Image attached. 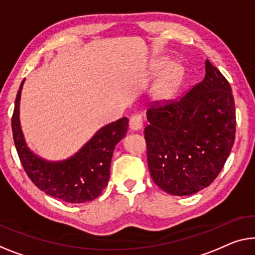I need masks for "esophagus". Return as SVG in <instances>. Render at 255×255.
<instances>
[{"label":"esophagus","mask_w":255,"mask_h":255,"mask_svg":"<svg viewBox=\"0 0 255 255\" xmlns=\"http://www.w3.org/2000/svg\"><path fill=\"white\" fill-rule=\"evenodd\" d=\"M143 127V118L139 115H134L129 120V128L131 130H139Z\"/></svg>","instance_id":"1"}]
</instances>
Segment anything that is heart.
<instances>
[{"mask_svg": "<svg viewBox=\"0 0 255 255\" xmlns=\"http://www.w3.org/2000/svg\"><path fill=\"white\" fill-rule=\"evenodd\" d=\"M164 60H155L153 63V70L158 71L164 66ZM182 79H183V70L177 64H172L167 67L160 78L154 83L151 91L152 100L157 103H166L175 96L180 88Z\"/></svg>", "mask_w": 255, "mask_h": 255, "instance_id": "obj_1", "label": "heart"}]
</instances>
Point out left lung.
I'll use <instances>...</instances> for the list:
<instances>
[{
	"label": "left lung",
	"mask_w": 255,
	"mask_h": 255,
	"mask_svg": "<svg viewBox=\"0 0 255 255\" xmlns=\"http://www.w3.org/2000/svg\"><path fill=\"white\" fill-rule=\"evenodd\" d=\"M205 78L176 101L147 110L144 130L152 180L173 196L207 188L229 157L236 132L231 87L206 59Z\"/></svg>",
	"instance_id": "8db88e82"
}]
</instances>
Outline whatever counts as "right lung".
Masks as SVG:
<instances>
[{"label":"right lung","instance_id":"1","mask_svg":"<svg viewBox=\"0 0 255 255\" xmlns=\"http://www.w3.org/2000/svg\"><path fill=\"white\" fill-rule=\"evenodd\" d=\"M22 80L12 115V134L19 159L26 174L41 191L66 203L80 204L96 199L110 180L113 151L127 134L126 117L102 127L77 153L62 161H48L29 150L19 119Z\"/></svg>","mask_w":255,"mask_h":255}]
</instances>
